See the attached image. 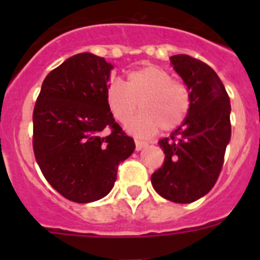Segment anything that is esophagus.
Here are the masks:
<instances>
[{
    "label": "esophagus",
    "mask_w": 260,
    "mask_h": 260,
    "mask_svg": "<svg viewBox=\"0 0 260 260\" xmlns=\"http://www.w3.org/2000/svg\"><path fill=\"white\" fill-rule=\"evenodd\" d=\"M148 146V143L144 141H141V139H135V148H137V151H141L142 148H144V147Z\"/></svg>",
    "instance_id": "obj_1"
}]
</instances>
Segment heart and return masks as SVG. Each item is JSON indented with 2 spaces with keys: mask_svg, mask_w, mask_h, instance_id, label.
I'll list each match as a JSON object with an SVG mask.
<instances>
[{
  "mask_svg": "<svg viewBox=\"0 0 260 260\" xmlns=\"http://www.w3.org/2000/svg\"><path fill=\"white\" fill-rule=\"evenodd\" d=\"M107 104L119 123H127L139 104L142 114L130 128L139 135H151L157 128L173 132L180 127L191 109V95L165 69L146 66L132 71L126 84L112 80L107 87Z\"/></svg>",
  "mask_w": 260,
  "mask_h": 260,
  "instance_id": "heart-1",
  "label": "heart"
}]
</instances>
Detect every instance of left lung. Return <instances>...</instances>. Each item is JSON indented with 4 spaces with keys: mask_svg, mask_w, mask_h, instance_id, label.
<instances>
[{
    "mask_svg": "<svg viewBox=\"0 0 260 260\" xmlns=\"http://www.w3.org/2000/svg\"><path fill=\"white\" fill-rule=\"evenodd\" d=\"M191 95L185 122L158 142L165 158L151 176L158 195L174 203H191L207 194L219 178L231 141V102L215 71L187 54L171 57Z\"/></svg>",
    "mask_w": 260,
    "mask_h": 260,
    "instance_id": "1",
    "label": "left lung"
}]
</instances>
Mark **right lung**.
<instances>
[{
  "mask_svg": "<svg viewBox=\"0 0 260 260\" xmlns=\"http://www.w3.org/2000/svg\"><path fill=\"white\" fill-rule=\"evenodd\" d=\"M113 66L79 53L52 70L34 108L32 147L53 189L75 203L109 194L118 164L135 150L107 104Z\"/></svg>",
  "mask_w": 260,
  "mask_h": 260,
  "instance_id": "obj_1",
  "label": "right lung"
}]
</instances>
